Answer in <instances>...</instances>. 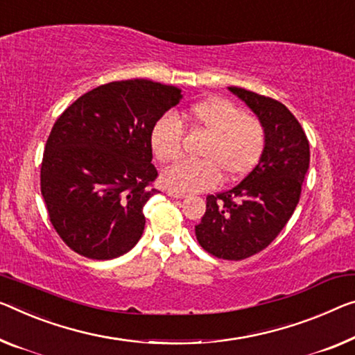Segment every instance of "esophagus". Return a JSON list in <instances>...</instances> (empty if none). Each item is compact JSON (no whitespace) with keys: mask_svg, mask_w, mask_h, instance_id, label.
I'll return each mask as SVG.
<instances>
[{"mask_svg":"<svg viewBox=\"0 0 355 355\" xmlns=\"http://www.w3.org/2000/svg\"><path fill=\"white\" fill-rule=\"evenodd\" d=\"M168 196H171V198H176V200H181V198H185V193H181V192H174V190H168Z\"/></svg>","mask_w":355,"mask_h":355,"instance_id":"34e87169","label":"esophagus"}]
</instances>
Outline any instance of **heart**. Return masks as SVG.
Instances as JSON below:
<instances>
[{
  "instance_id": "1",
  "label": "heart",
  "mask_w": 355,
  "mask_h": 355,
  "mask_svg": "<svg viewBox=\"0 0 355 355\" xmlns=\"http://www.w3.org/2000/svg\"><path fill=\"white\" fill-rule=\"evenodd\" d=\"M185 121L209 135L200 157L203 160H182L163 173L162 181L170 190L195 193L212 189L220 173L238 179L252 171L266 147V130L257 117L248 116L227 98L209 96L190 105ZM182 123L173 114H165L150 130V149L162 163L176 160L181 154Z\"/></svg>"
}]
</instances>
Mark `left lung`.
Instances as JSON below:
<instances>
[{
    "label": "left lung",
    "mask_w": 355,
    "mask_h": 355,
    "mask_svg": "<svg viewBox=\"0 0 355 355\" xmlns=\"http://www.w3.org/2000/svg\"><path fill=\"white\" fill-rule=\"evenodd\" d=\"M228 90L263 123L266 147L241 182L206 196V212L195 225V234L214 257L243 260L271 244L292 217L309 168V143L282 103L239 87Z\"/></svg>",
    "instance_id": "8db88e82"
}]
</instances>
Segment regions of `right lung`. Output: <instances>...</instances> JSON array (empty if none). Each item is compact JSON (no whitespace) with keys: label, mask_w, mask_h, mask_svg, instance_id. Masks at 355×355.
Returning <instances> with one entry per match:
<instances>
[{"label":"right lung","mask_w":355,"mask_h":355,"mask_svg":"<svg viewBox=\"0 0 355 355\" xmlns=\"http://www.w3.org/2000/svg\"><path fill=\"white\" fill-rule=\"evenodd\" d=\"M181 90L147 79L116 80L79 96L49 135L41 193L69 249L94 260L121 257L144 232L152 187L150 130Z\"/></svg>","instance_id":"obj_1"}]
</instances>
